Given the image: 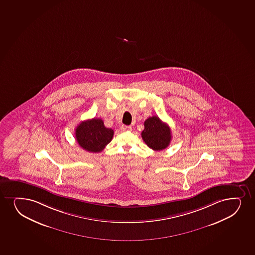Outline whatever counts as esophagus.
I'll return each instance as SVG.
<instances>
[{"mask_svg":"<svg viewBox=\"0 0 255 255\" xmlns=\"http://www.w3.org/2000/svg\"><path fill=\"white\" fill-rule=\"evenodd\" d=\"M121 130H123V131L131 130V127H130V126H121Z\"/></svg>","mask_w":255,"mask_h":255,"instance_id":"esophagus-1","label":"esophagus"}]
</instances>
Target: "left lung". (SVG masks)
I'll return each instance as SVG.
<instances>
[{"instance_id":"1","label":"left lung","mask_w":255,"mask_h":255,"mask_svg":"<svg viewBox=\"0 0 255 255\" xmlns=\"http://www.w3.org/2000/svg\"><path fill=\"white\" fill-rule=\"evenodd\" d=\"M141 137L150 148L154 151H160L166 148L171 142V129L166 124L163 123L159 117H149L144 122Z\"/></svg>"}]
</instances>
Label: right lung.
<instances>
[{"mask_svg": "<svg viewBox=\"0 0 255 255\" xmlns=\"http://www.w3.org/2000/svg\"><path fill=\"white\" fill-rule=\"evenodd\" d=\"M114 129L107 128L101 119L83 121L76 128V139L79 146L91 153H100L114 137Z\"/></svg>", "mask_w": 255, "mask_h": 255, "instance_id": "add662e5", "label": "right lung"}]
</instances>
